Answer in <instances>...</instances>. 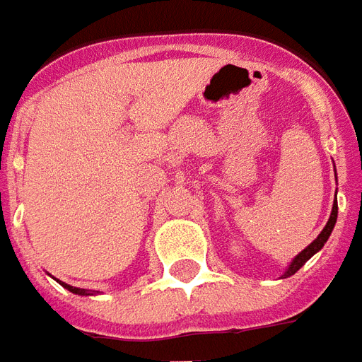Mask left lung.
Returning a JSON list of instances; mask_svg holds the SVG:
<instances>
[{"mask_svg":"<svg viewBox=\"0 0 362 362\" xmlns=\"http://www.w3.org/2000/svg\"><path fill=\"white\" fill-rule=\"evenodd\" d=\"M337 180V178H335ZM335 221H337V202L334 204V207H332V215H329V219H327L326 227L322 228V233H320L318 236H316V240H312L306 248H304L303 252H298L295 258L291 259V264H288V267L283 272V275H281V279H287V277H291V275H295L300 267L308 262V259L316 254V252H320L322 248H324V244L327 243V238H329V235H332V230H334L335 227Z\"/></svg>","mask_w":362,"mask_h":362,"instance_id":"8db88e82","label":"left lung"}]
</instances>
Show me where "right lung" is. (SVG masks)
<instances>
[{
  "mask_svg": "<svg viewBox=\"0 0 362 362\" xmlns=\"http://www.w3.org/2000/svg\"><path fill=\"white\" fill-rule=\"evenodd\" d=\"M58 281V279H56ZM62 287H66L69 293H74V295H81V296H90V295H98L100 291H89V288H79V287H71V285H67V283H62V281H58Z\"/></svg>",
  "mask_w": 362,
  "mask_h": 362,
  "instance_id": "1",
  "label": "right lung"
}]
</instances>
